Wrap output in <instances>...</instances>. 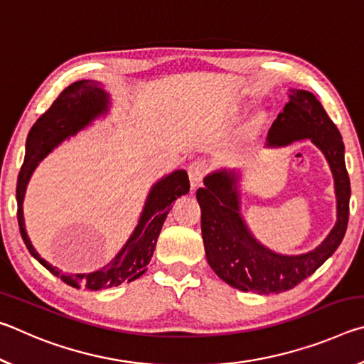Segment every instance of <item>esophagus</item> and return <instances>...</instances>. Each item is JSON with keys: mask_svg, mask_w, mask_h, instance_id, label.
Wrapping results in <instances>:
<instances>
[{"mask_svg": "<svg viewBox=\"0 0 364 364\" xmlns=\"http://www.w3.org/2000/svg\"><path fill=\"white\" fill-rule=\"evenodd\" d=\"M207 173H208V165L204 162V160H196V162L191 164L189 168H188L191 186H193V188L199 186Z\"/></svg>", "mask_w": 364, "mask_h": 364, "instance_id": "esophagus-1", "label": "esophagus"}]
</instances>
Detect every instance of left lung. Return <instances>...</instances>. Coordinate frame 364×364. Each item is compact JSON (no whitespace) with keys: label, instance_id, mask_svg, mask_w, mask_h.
<instances>
[{"label":"left lung","instance_id":"obj_1","mask_svg":"<svg viewBox=\"0 0 364 364\" xmlns=\"http://www.w3.org/2000/svg\"><path fill=\"white\" fill-rule=\"evenodd\" d=\"M310 138L324 152L336 181L337 223L315 250L304 255H278L264 249L247 231L239 215L237 176L232 171L208 175L197 189L200 230L207 262L228 284L244 292L279 294L315 273L341 245L348 225L350 178L343 160V141L336 123L308 91H292L284 112L268 132L269 146H286Z\"/></svg>","mask_w":364,"mask_h":364}]
</instances>
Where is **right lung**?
Here are the masks:
<instances>
[{"label":"right lung","instance_id":"right-lung-1","mask_svg":"<svg viewBox=\"0 0 364 364\" xmlns=\"http://www.w3.org/2000/svg\"><path fill=\"white\" fill-rule=\"evenodd\" d=\"M107 95L95 82L80 80L72 83L58 96L45 114L35 122L27 138V152L23 160L19 178H17V221H19L21 236L27 245L30 254L38 260L48 271L63 279L72 287H85L88 291L107 289L119 286L122 282H132L146 273L154 250H156L157 237L162 230L164 221L171 210V202L178 197L189 193V178L184 170H176L175 173L160 180L152 188L147 197L146 207L141 215L139 225L134 230L130 241L120 250L106 268L90 274H63L36 254L32 242L26 232L22 217V200L26 194L27 183L40 160L48 156L60 141L70 134H75L95 117L106 112Z\"/></svg>","mask_w":364,"mask_h":364}]
</instances>
